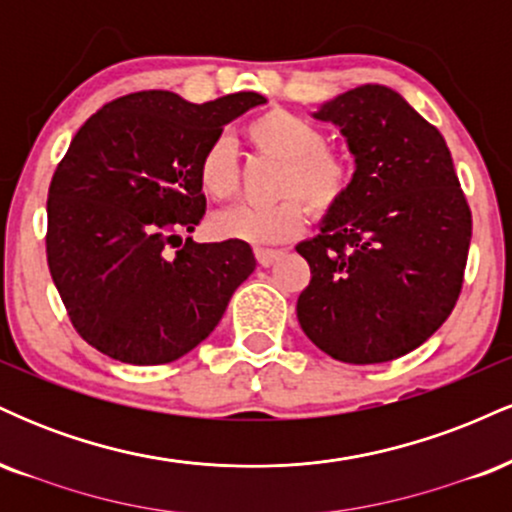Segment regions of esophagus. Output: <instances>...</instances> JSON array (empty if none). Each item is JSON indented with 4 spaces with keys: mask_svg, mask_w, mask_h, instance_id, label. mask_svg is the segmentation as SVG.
<instances>
[{
    "mask_svg": "<svg viewBox=\"0 0 512 512\" xmlns=\"http://www.w3.org/2000/svg\"><path fill=\"white\" fill-rule=\"evenodd\" d=\"M281 255H284V250H274V248H257L255 250L257 262H260L262 267H269V264H274Z\"/></svg>",
    "mask_w": 512,
    "mask_h": 512,
    "instance_id": "obj_1",
    "label": "esophagus"
}]
</instances>
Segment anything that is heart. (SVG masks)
I'll list each match as a JSON object with an SVG mask.
<instances>
[{"label":"heart","mask_w":512,"mask_h":512,"mask_svg":"<svg viewBox=\"0 0 512 512\" xmlns=\"http://www.w3.org/2000/svg\"><path fill=\"white\" fill-rule=\"evenodd\" d=\"M248 137L262 151L289 161L284 190H296L317 211H330L346 195L351 170L349 163L334 151L322 149L325 137L313 122L289 113L269 110L248 125ZM199 182L214 199H228L238 190L236 146L228 137L214 139L199 158ZM298 195L279 202H245L223 209L214 216V231L223 238L245 240L252 245H274L303 231L308 207Z\"/></svg>","instance_id":"heart-1"}]
</instances>
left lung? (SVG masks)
Returning <instances> with one entry per match:
<instances>
[{
  "mask_svg": "<svg viewBox=\"0 0 512 512\" xmlns=\"http://www.w3.org/2000/svg\"><path fill=\"white\" fill-rule=\"evenodd\" d=\"M354 156L346 195L296 250L310 284L296 315L317 349L368 366L409 354L448 320L462 289L472 214L443 134L392 88L325 101Z\"/></svg>",
  "mask_w": 512,
  "mask_h": 512,
  "instance_id": "left-lung-1",
  "label": "left lung"
}]
</instances>
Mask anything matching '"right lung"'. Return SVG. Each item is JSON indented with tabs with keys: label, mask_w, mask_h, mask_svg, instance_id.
Segmentation results:
<instances>
[{
	"label": "right lung",
	"mask_w": 512,
	"mask_h": 512,
	"mask_svg": "<svg viewBox=\"0 0 512 512\" xmlns=\"http://www.w3.org/2000/svg\"><path fill=\"white\" fill-rule=\"evenodd\" d=\"M267 103L240 91L190 103L139 91L84 122L48 195V264L76 332L132 363L178 361L214 332L231 296L255 272L245 240L167 245L195 231L207 199L199 158L223 127Z\"/></svg>",
	"instance_id": "add662e5"
}]
</instances>
